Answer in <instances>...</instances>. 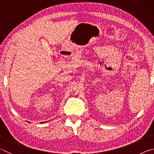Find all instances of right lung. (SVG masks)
Instances as JSON below:
<instances>
[{
  "mask_svg": "<svg viewBox=\"0 0 154 154\" xmlns=\"http://www.w3.org/2000/svg\"><path fill=\"white\" fill-rule=\"evenodd\" d=\"M28 122V123H30V122ZM45 122H43V123H45Z\"/></svg>",
  "mask_w": 154,
  "mask_h": 154,
  "instance_id": "1",
  "label": "right lung"
}]
</instances>
